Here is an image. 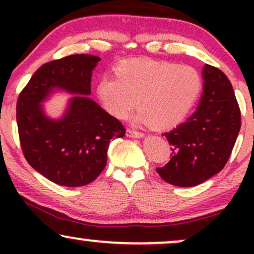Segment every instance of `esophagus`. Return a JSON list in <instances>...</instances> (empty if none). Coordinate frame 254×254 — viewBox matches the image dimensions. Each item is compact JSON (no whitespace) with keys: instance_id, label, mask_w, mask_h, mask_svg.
Instances as JSON below:
<instances>
[{"instance_id":"obj_1","label":"esophagus","mask_w":254,"mask_h":254,"mask_svg":"<svg viewBox=\"0 0 254 254\" xmlns=\"http://www.w3.org/2000/svg\"><path fill=\"white\" fill-rule=\"evenodd\" d=\"M127 136L135 137V138H137V137H143L144 133L141 132V131H137L135 129H131V127H127Z\"/></svg>"}]
</instances>
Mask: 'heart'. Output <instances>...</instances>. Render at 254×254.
<instances>
[{"label": "heart", "mask_w": 254, "mask_h": 254, "mask_svg": "<svg viewBox=\"0 0 254 254\" xmlns=\"http://www.w3.org/2000/svg\"><path fill=\"white\" fill-rule=\"evenodd\" d=\"M202 86V76L191 65L133 60L118 66L117 77L101 78L97 92L113 117L127 118L137 100V121L155 127H171L190 113Z\"/></svg>", "instance_id": "b5f03b06"}]
</instances>
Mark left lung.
<instances>
[{"label":"left lung","mask_w":254,"mask_h":254,"mask_svg":"<svg viewBox=\"0 0 254 254\" xmlns=\"http://www.w3.org/2000/svg\"><path fill=\"white\" fill-rule=\"evenodd\" d=\"M202 74L203 94L196 112L162 133L171 145L172 159L156 172L180 188L199 185L222 170L241 127L240 109L228 77L209 64Z\"/></svg>","instance_id":"8db88e82"}]
</instances>
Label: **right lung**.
I'll use <instances>...</instances> for the list:
<instances>
[{"label":"right lung","instance_id":"obj_1","mask_svg":"<svg viewBox=\"0 0 254 254\" xmlns=\"http://www.w3.org/2000/svg\"><path fill=\"white\" fill-rule=\"evenodd\" d=\"M99 61L82 54L43 64L17 98L16 123L25 159L58 185L77 188L97 179L106 166L111 139L125 135L121 122L87 97ZM55 89L77 94L60 120L48 118L41 105Z\"/></svg>","mask_w":254,"mask_h":254}]
</instances>
